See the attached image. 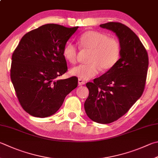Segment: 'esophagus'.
Returning a JSON list of instances; mask_svg holds the SVG:
<instances>
[{
	"label": "esophagus",
	"mask_w": 158,
	"mask_h": 158,
	"mask_svg": "<svg viewBox=\"0 0 158 158\" xmlns=\"http://www.w3.org/2000/svg\"><path fill=\"white\" fill-rule=\"evenodd\" d=\"M78 84L79 85H84L85 83V81H84L83 79H78Z\"/></svg>",
	"instance_id": "34e87169"
}]
</instances>
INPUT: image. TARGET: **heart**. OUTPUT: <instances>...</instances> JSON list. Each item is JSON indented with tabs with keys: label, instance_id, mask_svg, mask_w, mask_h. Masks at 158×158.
<instances>
[{
	"label": "heart",
	"instance_id": "1",
	"mask_svg": "<svg viewBox=\"0 0 158 158\" xmlns=\"http://www.w3.org/2000/svg\"><path fill=\"white\" fill-rule=\"evenodd\" d=\"M81 46L90 50L86 65H79L70 70L71 75L88 80L96 76L99 70L106 72L113 68L120 57V44L118 40L110 38L106 34L97 31H88L81 34L79 39ZM63 56L70 64L77 61V48L68 42L63 49Z\"/></svg>",
	"mask_w": 158,
	"mask_h": 158
}]
</instances>
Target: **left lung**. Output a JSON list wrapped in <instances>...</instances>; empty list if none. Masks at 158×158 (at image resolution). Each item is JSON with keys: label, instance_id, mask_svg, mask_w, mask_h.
I'll use <instances>...</instances> for the list:
<instances>
[{"label": "left lung", "instance_id": "obj_1", "mask_svg": "<svg viewBox=\"0 0 158 158\" xmlns=\"http://www.w3.org/2000/svg\"><path fill=\"white\" fill-rule=\"evenodd\" d=\"M99 26L115 33L121 48L120 58L113 68L87 83L89 96L84 108L93 121L109 124L127 113L142 96L148 57L138 36L125 25L109 22Z\"/></svg>", "mask_w": 158, "mask_h": 158}]
</instances>
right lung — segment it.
<instances>
[{
    "mask_svg": "<svg viewBox=\"0 0 158 158\" xmlns=\"http://www.w3.org/2000/svg\"><path fill=\"white\" fill-rule=\"evenodd\" d=\"M78 26L45 24L22 37L11 56V80L22 108L36 117L52 115L78 79L57 77L66 73L63 49Z\"/></svg>",
    "mask_w": 158,
    "mask_h": 158,
    "instance_id": "right-lung-1",
    "label": "right lung"
}]
</instances>
